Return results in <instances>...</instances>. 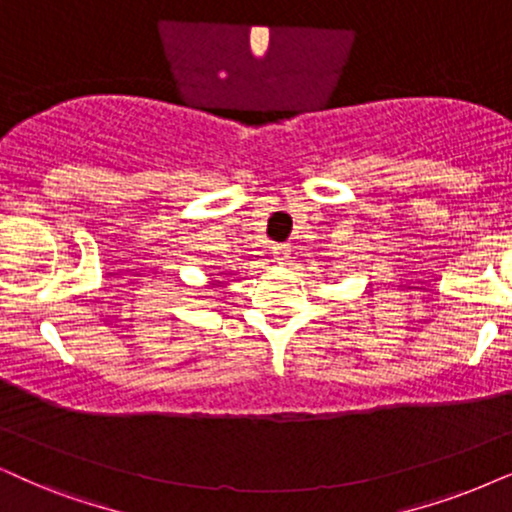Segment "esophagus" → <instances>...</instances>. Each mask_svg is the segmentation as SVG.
<instances>
[{"instance_id": "1", "label": "esophagus", "mask_w": 512, "mask_h": 512, "mask_svg": "<svg viewBox=\"0 0 512 512\" xmlns=\"http://www.w3.org/2000/svg\"><path fill=\"white\" fill-rule=\"evenodd\" d=\"M271 255H274L276 262H286L288 255H290V245H286V243H276L274 248H271Z\"/></svg>"}]
</instances>
